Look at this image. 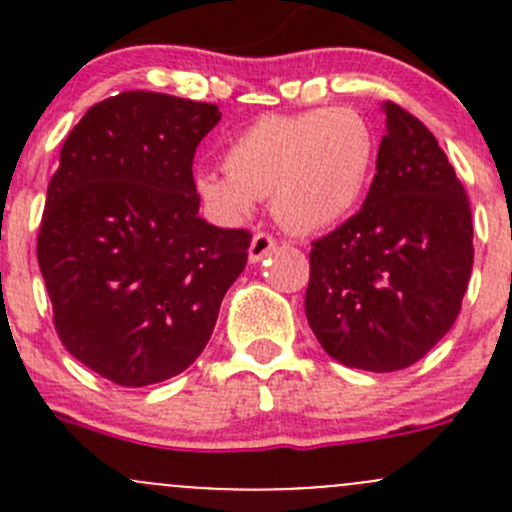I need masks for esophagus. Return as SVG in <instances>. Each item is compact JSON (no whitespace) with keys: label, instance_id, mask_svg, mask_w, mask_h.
<instances>
[{"label":"esophagus","instance_id":"obj_1","mask_svg":"<svg viewBox=\"0 0 512 512\" xmlns=\"http://www.w3.org/2000/svg\"><path fill=\"white\" fill-rule=\"evenodd\" d=\"M275 245L277 242L272 235H267V232H255V237H252V242H250V250H247L250 262L265 260V257L275 250Z\"/></svg>","mask_w":512,"mask_h":512}]
</instances>
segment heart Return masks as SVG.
I'll return each mask as SVG.
<instances>
[{"label":"heart","instance_id":"heart-1","mask_svg":"<svg viewBox=\"0 0 512 512\" xmlns=\"http://www.w3.org/2000/svg\"><path fill=\"white\" fill-rule=\"evenodd\" d=\"M376 138L354 108H317L257 118L225 151V170L195 173V193L225 225L247 220L270 198L277 223L319 232L342 223L369 183Z\"/></svg>","mask_w":512,"mask_h":512}]
</instances>
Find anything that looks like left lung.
<instances>
[{"label": "left lung", "mask_w": 512, "mask_h": 512, "mask_svg": "<svg viewBox=\"0 0 512 512\" xmlns=\"http://www.w3.org/2000/svg\"><path fill=\"white\" fill-rule=\"evenodd\" d=\"M381 111L374 183L354 218L312 242L304 312L332 359L384 374L416 364L456 322L473 223L436 136L396 103Z\"/></svg>", "instance_id": "obj_1"}]
</instances>
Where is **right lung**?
<instances>
[{
  "label": "right lung",
  "instance_id": "add662e5",
  "mask_svg": "<svg viewBox=\"0 0 512 512\" xmlns=\"http://www.w3.org/2000/svg\"><path fill=\"white\" fill-rule=\"evenodd\" d=\"M215 103L123 91L86 111L51 175L36 257L66 352L118 386L188 369L247 265V230L198 215Z\"/></svg>",
  "mask_w": 512,
  "mask_h": 512
}]
</instances>
